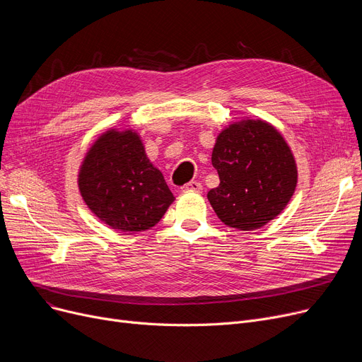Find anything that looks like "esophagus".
Wrapping results in <instances>:
<instances>
[{"instance_id":"34e87169","label":"esophagus","mask_w":362,"mask_h":362,"mask_svg":"<svg viewBox=\"0 0 362 362\" xmlns=\"http://www.w3.org/2000/svg\"><path fill=\"white\" fill-rule=\"evenodd\" d=\"M182 189L185 192H202V185L199 182H189Z\"/></svg>"}]
</instances>
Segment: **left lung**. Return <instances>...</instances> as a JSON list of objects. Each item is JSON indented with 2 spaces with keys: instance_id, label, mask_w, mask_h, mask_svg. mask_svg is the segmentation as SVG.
<instances>
[{
  "instance_id": "1",
  "label": "left lung",
  "mask_w": 362,
  "mask_h": 362,
  "mask_svg": "<svg viewBox=\"0 0 362 362\" xmlns=\"http://www.w3.org/2000/svg\"><path fill=\"white\" fill-rule=\"evenodd\" d=\"M211 163L220 185L208 192L217 217L238 230H255L291 201L298 170L280 133L262 120L232 123L217 136Z\"/></svg>"
}]
</instances>
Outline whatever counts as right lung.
<instances>
[{"mask_svg": "<svg viewBox=\"0 0 362 362\" xmlns=\"http://www.w3.org/2000/svg\"><path fill=\"white\" fill-rule=\"evenodd\" d=\"M79 191L89 210L111 229L136 233L154 227L175 201L133 130H108L88 151Z\"/></svg>", "mask_w": 362, "mask_h": 362, "instance_id": "add662e5", "label": "right lung"}]
</instances>
